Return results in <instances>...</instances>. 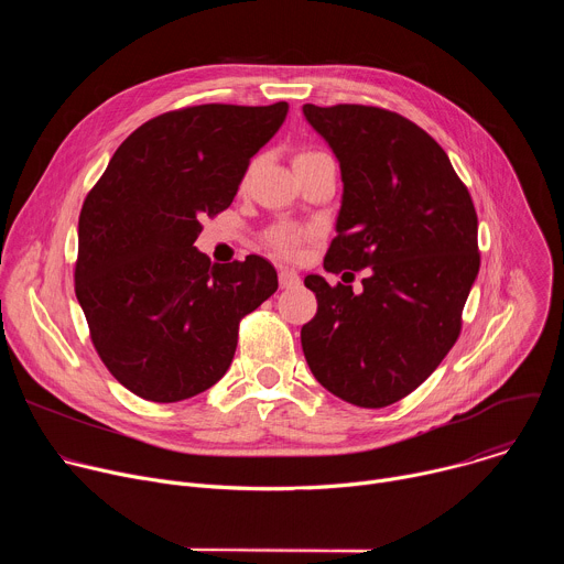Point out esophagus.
<instances>
[{"label":"esophagus","mask_w":564,"mask_h":564,"mask_svg":"<svg viewBox=\"0 0 564 564\" xmlns=\"http://www.w3.org/2000/svg\"><path fill=\"white\" fill-rule=\"evenodd\" d=\"M279 283H281L283 290H292V288H299V285H301V276H299L294 270L281 268V270H279Z\"/></svg>","instance_id":"esophagus-1"}]
</instances>
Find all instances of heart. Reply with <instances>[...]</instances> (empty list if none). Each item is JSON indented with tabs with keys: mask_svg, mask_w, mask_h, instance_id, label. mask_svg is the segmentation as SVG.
Segmentation results:
<instances>
[{
	"mask_svg": "<svg viewBox=\"0 0 564 564\" xmlns=\"http://www.w3.org/2000/svg\"><path fill=\"white\" fill-rule=\"evenodd\" d=\"M316 153H321V151H301V153H296V158H307V155H316ZM303 238H305L303 229L292 227V225H276L268 231V246L274 254H279L283 259H292Z\"/></svg>",
	"mask_w": 564,
	"mask_h": 564,
	"instance_id": "obj_1",
	"label": "heart"
}]
</instances>
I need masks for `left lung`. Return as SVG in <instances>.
I'll list each match as a JSON object with an SVG mask.
<instances>
[{"mask_svg":"<svg viewBox=\"0 0 564 564\" xmlns=\"http://www.w3.org/2000/svg\"><path fill=\"white\" fill-rule=\"evenodd\" d=\"M339 158L344 200L324 268L368 270L364 292L305 276L316 314L301 328L316 381L361 409L411 394L462 333L479 272L477 214L446 151L415 122L366 105H303Z\"/></svg>","mask_w":564,"mask_h":564,"instance_id":"1","label":"left lung"}]
</instances>
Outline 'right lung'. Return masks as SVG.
Here are the masks:
<instances>
[{
  "mask_svg": "<svg viewBox=\"0 0 564 564\" xmlns=\"http://www.w3.org/2000/svg\"><path fill=\"white\" fill-rule=\"evenodd\" d=\"M288 102L196 105L140 124L113 153L77 223L75 296L107 370L133 394L174 404L229 368L238 324L276 288L263 257L212 265L200 220L227 209Z\"/></svg>",
  "mask_w": 564,
  "mask_h": 564,
  "instance_id": "obj_1",
  "label": "right lung"
}]
</instances>
